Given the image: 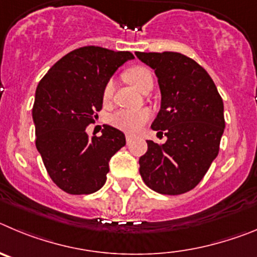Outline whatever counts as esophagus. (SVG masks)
<instances>
[{
  "label": "esophagus",
  "instance_id": "1",
  "mask_svg": "<svg viewBox=\"0 0 257 257\" xmlns=\"http://www.w3.org/2000/svg\"><path fill=\"white\" fill-rule=\"evenodd\" d=\"M133 138H134V136H133V134H129V133H126V134H125V140H126V143H129V142H131V141L133 140Z\"/></svg>",
  "mask_w": 257,
  "mask_h": 257
}]
</instances>
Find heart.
I'll list each match as a JSON object with an SVG mask.
<instances>
[{"mask_svg": "<svg viewBox=\"0 0 257 257\" xmlns=\"http://www.w3.org/2000/svg\"><path fill=\"white\" fill-rule=\"evenodd\" d=\"M125 79L138 91H142L146 83L152 82V74L145 66H133L125 73ZM114 92V80L108 79L102 89V101L108 102ZM151 112L146 108L142 110H119L110 116V123L116 128L125 132H137L147 123Z\"/></svg>", "mask_w": 257, "mask_h": 257, "instance_id": "obj_1", "label": "heart"}]
</instances>
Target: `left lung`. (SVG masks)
Wrapping results in <instances>:
<instances>
[{
	"instance_id": "left-lung-1",
	"label": "left lung",
	"mask_w": 257,
	"mask_h": 257,
	"mask_svg": "<svg viewBox=\"0 0 257 257\" xmlns=\"http://www.w3.org/2000/svg\"><path fill=\"white\" fill-rule=\"evenodd\" d=\"M152 68L161 91V108L151 128L164 145L147 141L140 157L146 186L163 195H182L200 183L219 154L225 120L216 85L195 60L179 52H136Z\"/></svg>"
}]
</instances>
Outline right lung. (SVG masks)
Returning a JSON list of instances; mask_svg holds the SVG:
<instances>
[{
	"instance_id": "right-lung-1",
	"label": "right lung",
	"mask_w": 257,
	"mask_h": 257,
	"mask_svg": "<svg viewBox=\"0 0 257 257\" xmlns=\"http://www.w3.org/2000/svg\"><path fill=\"white\" fill-rule=\"evenodd\" d=\"M129 51L85 46L60 59L36 91L32 116L36 146L48 175L69 195H89L106 182L108 161L125 146L123 132L103 125L101 136L85 128L102 108V89L128 60Z\"/></svg>"
}]
</instances>
